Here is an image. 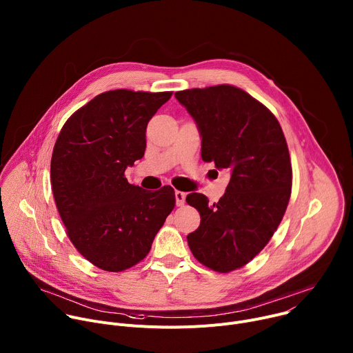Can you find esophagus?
I'll return each instance as SVG.
<instances>
[{
    "instance_id": "1",
    "label": "esophagus",
    "mask_w": 353,
    "mask_h": 353,
    "mask_svg": "<svg viewBox=\"0 0 353 353\" xmlns=\"http://www.w3.org/2000/svg\"><path fill=\"white\" fill-rule=\"evenodd\" d=\"M174 196H176V204H177L179 207L184 205V203H185V196H187V194H185V192H183V191H176V192H174Z\"/></svg>"
}]
</instances>
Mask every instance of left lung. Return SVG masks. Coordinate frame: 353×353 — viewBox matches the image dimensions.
Returning a JSON list of instances; mask_svg holds the SVG:
<instances>
[{
    "mask_svg": "<svg viewBox=\"0 0 353 353\" xmlns=\"http://www.w3.org/2000/svg\"><path fill=\"white\" fill-rule=\"evenodd\" d=\"M194 119L201 158L230 172L223 196L210 205L187 195L201 223L187 236L191 253L205 267L230 272L253 260L272 237L292 191V165L275 116L247 92L218 85L174 93Z\"/></svg>",
    "mask_w": 353,
    "mask_h": 353,
    "instance_id": "8db88e82",
    "label": "left lung"
}]
</instances>
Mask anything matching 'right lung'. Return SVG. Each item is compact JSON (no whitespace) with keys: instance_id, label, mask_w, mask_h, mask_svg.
Returning a JSON list of instances; mask_svg holds the SVG:
<instances>
[{"instance_id":"add662e5","label":"right lung","mask_w":353,"mask_h":353,"mask_svg":"<svg viewBox=\"0 0 353 353\" xmlns=\"http://www.w3.org/2000/svg\"><path fill=\"white\" fill-rule=\"evenodd\" d=\"M172 92L97 94L64 124L52 157V188L67 234L97 268L138 264L176 204L174 190L146 191L124 177L143 157L146 125Z\"/></svg>"}]
</instances>
